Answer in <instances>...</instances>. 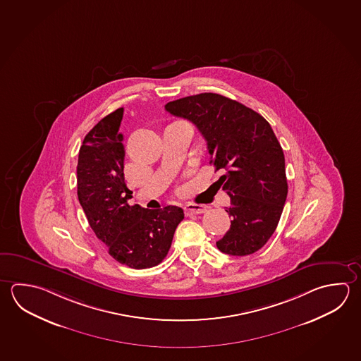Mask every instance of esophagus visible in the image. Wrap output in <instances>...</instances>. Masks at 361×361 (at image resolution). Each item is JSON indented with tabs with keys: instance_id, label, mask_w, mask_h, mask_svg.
<instances>
[{
	"instance_id": "obj_1",
	"label": "esophagus",
	"mask_w": 361,
	"mask_h": 361,
	"mask_svg": "<svg viewBox=\"0 0 361 361\" xmlns=\"http://www.w3.org/2000/svg\"><path fill=\"white\" fill-rule=\"evenodd\" d=\"M185 215H198L206 212V206L204 204H188L184 206Z\"/></svg>"
}]
</instances>
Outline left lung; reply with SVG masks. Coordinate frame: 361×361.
I'll return each mask as SVG.
<instances>
[{
    "label": "left lung",
    "mask_w": 361,
    "mask_h": 361,
    "mask_svg": "<svg viewBox=\"0 0 361 361\" xmlns=\"http://www.w3.org/2000/svg\"><path fill=\"white\" fill-rule=\"evenodd\" d=\"M165 111L188 119L201 132L216 183L230 197L231 217L217 248L230 256L261 250L275 233L288 196L285 157L271 126L261 114L215 92H202L165 104Z\"/></svg>",
    "instance_id": "1"
}]
</instances>
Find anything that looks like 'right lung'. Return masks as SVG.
Returning <instances> with one entry per match:
<instances>
[{"mask_svg": "<svg viewBox=\"0 0 361 361\" xmlns=\"http://www.w3.org/2000/svg\"><path fill=\"white\" fill-rule=\"evenodd\" d=\"M123 108L111 111L86 135L78 160V197L95 235L116 261L131 269H150L164 259L184 219L178 206L149 210L128 204L125 146L119 126Z\"/></svg>", "mask_w": 361, "mask_h": 361, "instance_id": "add662e5", "label": "right lung"}]
</instances>
